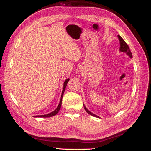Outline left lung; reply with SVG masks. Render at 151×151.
<instances>
[{"mask_svg": "<svg viewBox=\"0 0 151 151\" xmlns=\"http://www.w3.org/2000/svg\"><path fill=\"white\" fill-rule=\"evenodd\" d=\"M117 37H118V39H119V44H120L119 50L120 52H123V53L126 54V55H127L129 58H132V52H131V51H130V50L129 49V47L128 46V45L126 43V42H125V41H124V40L119 36V35H117ZM84 107L85 110L86 111V112H87L88 114L92 115V116H94V117H99V116H97V115H96L93 114V113H91V111H89L87 109V108L85 106L84 104Z\"/></svg>", "mask_w": 151, "mask_h": 151, "instance_id": "8db88e82", "label": "left lung"}]
</instances>
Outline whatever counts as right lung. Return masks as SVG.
<instances>
[{
	"mask_svg": "<svg viewBox=\"0 0 151 151\" xmlns=\"http://www.w3.org/2000/svg\"><path fill=\"white\" fill-rule=\"evenodd\" d=\"M69 81V79L67 78L66 79L65 82H64V84H63V89H62V95H61V99H60V103L58 106L57 108L54 110V111H52V112H50L49 114H47L45 115H34V117H52L54 116V115H56L58 113V111H60V108H61V106H62V98H63V95L64 93V91L65 90V88H66V86L67 83Z\"/></svg>",
	"mask_w": 151,
	"mask_h": 151,
	"instance_id": "add662e5",
	"label": "right lung"
}]
</instances>
